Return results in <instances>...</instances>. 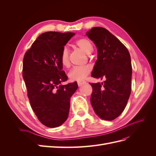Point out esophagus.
Instances as JSON below:
<instances>
[{"label": "esophagus", "mask_w": 156, "mask_h": 156, "mask_svg": "<svg viewBox=\"0 0 156 156\" xmlns=\"http://www.w3.org/2000/svg\"><path fill=\"white\" fill-rule=\"evenodd\" d=\"M86 83H87V82H86L85 81H78V82H77V84H78L79 87H81V86L83 85V84H86Z\"/></svg>", "instance_id": "1"}]
</instances>
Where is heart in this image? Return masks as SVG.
Returning a JSON list of instances; mask_svg holds the SVG:
<instances>
[{
	"label": "heart",
	"mask_w": 156,
	"mask_h": 156,
	"mask_svg": "<svg viewBox=\"0 0 156 156\" xmlns=\"http://www.w3.org/2000/svg\"><path fill=\"white\" fill-rule=\"evenodd\" d=\"M75 44L79 49L83 51L87 55H90L93 51V46L90 40L87 37H82L75 41ZM60 63L62 66L67 68L69 66V53L68 48L63 49L60 55ZM91 72V68L89 66L81 67H75L69 71L68 77L72 81H80L85 78Z\"/></svg>",
	"instance_id": "obj_1"
}]
</instances>
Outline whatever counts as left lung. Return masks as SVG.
<instances>
[{
  "label": "left lung",
  "mask_w": 156,
  "mask_h": 156,
  "mask_svg": "<svg viewBox=\"0 0 156 156\" xmlns=\"http://www.w3.org/2000/svg\"><path fill=\"white\" fill-rule=\"evenodd\" d=\"M86 35L98 49L92 77L105 79L101 84L90 83V103L99 117L113 120L124 111L131 94L130 55L126 46L105 28L94 27Z\"/></svg>",
  "instance_id": "left-lung-1"
}]
</instances>
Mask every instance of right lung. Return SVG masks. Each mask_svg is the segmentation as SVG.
Masks as SVG:
<instances>
[{"label": "right lung", "mask_w": 156, "mask_h": 156, "mask_svg": "<svg viewBox=\"0 0 156 156\" xmlns=\"http://www.w3.org/2000/svg\"><path fill=\"white\" fill-rule=\"evenodd\" d=\"M73 32H47L40 35L23 58V77L32 111L41 124L49 127L67 120L77 82L65 85L68 77L62 70L60 55Z\"/></svg>", "instance_id": "add662e5"}]
</instances>
